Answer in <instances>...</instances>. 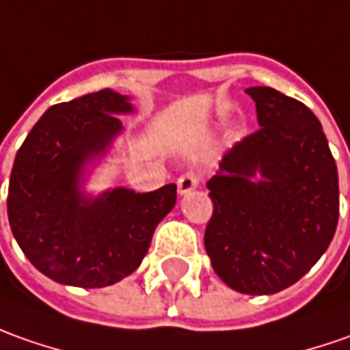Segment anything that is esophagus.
I'll return each mask as SVG.
<instances>
[{"label": "esophagus", "mask_w": 350, "mask_h": 350, "mask_svg": "<svg viewBox=\"0 0 350 350\" xmlns=\"http://www.w3.org/2000/svg\"><path fill=\"white\" fill-rule=\"evenodd\" d=\"M200 187V177L194 173V171H187V173H183L177 180V189H179L180 194H187V192L194 191V189H198Z\"/></svg>", "instance_id": "esophagus-1"}]
</instances>
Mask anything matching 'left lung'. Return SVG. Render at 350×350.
<instances>
[{
  "mask_svg": "<svg viewBox=\"0 0 350 350\" xmlns=\"http://www.w3.org/2000/svg\"><path fill=\"white\" fill-rule=\"evenodd\" d=\"M260 129L208 180L213 213L204 246L213 271L245 295L297 283L332 243L339 219L337 165L306 105L268 86L246 88ZM256 170L265 179L252 181Z\"/></svg>",
  "mask_w": 350,
  "mask_h": 350,
  "instance_id": "1",
  "label": "left lung"
}]
</instances>
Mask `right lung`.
<instances>
[{
  "mask_svg": "<svg viewBox=\"0 0 350 350\" xmlns=\"http://www.w3.org/2000/svg\"><path fill=\"white\" fill-rule=\"evenodd\" d=\"M125 96L100 90L51 105L16 152L7 215L13 237L49 279L96 289L131 275L146 256L156 225L177 200V185L138 194L129 189L86 200L82 165L123 129Z\"/></svg>",
  "mask_w": 350,
  "mask_h": 350,
  "instance_id": "add662e5",
  "label": "right lung"
}]
</instances>
